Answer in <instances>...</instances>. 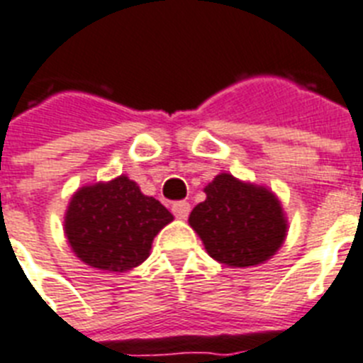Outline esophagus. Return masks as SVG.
Instances as JSON below:
<instances>
[{"label":"esophagus","mask_w":363,"mask_h":363,"mask_svg":"<svg viewBox=\"0 0 363 363\" xmlns=\"http://www.w3.org/2000/svg\"><path fill=\"white\" fill-rule=\"evenodd\" d=\"M191 211V204L189 202H185V200H179V202H174L172 204V213L178 219H187Z\"/></svg>","instance_id":"34e87169"}]
</instances>
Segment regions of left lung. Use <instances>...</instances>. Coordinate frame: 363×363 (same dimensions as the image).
Wrapping results in <instances>:
<instances>
[{
	"label": "left lung",
	"instance_id": "obj_1",
	"mask_svg": "<svg viewBox=\"0 0 363 363\" xmlns=\"http://www.w3.org/2000/svg\"><path fill=\"white\" fill-rule=\"evenodd\" d=\"M204 193V202L191 211L189 225L211 259L230 268H247L272 259L283 245L286 217L272 191L223 172Z\"/></svg>",
	"mask_w": 363,
	"mask_h": 363
}]
</instances>
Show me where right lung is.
Instances as JSON below:
<instances>
[{
  "instance_id": "add662e5",
  "label": "right lung",
  "mask_w": 363,
  "mask_h": 363,
  "mask_svg": "<svg viewBox=\"0 0 363 363\" xmlns=\"http://www.w3.org/2000/svg\"><path fill=\"white\" fill-rule=\"evenodd\" d=\"M172 213L127 176L86 185L65 211V236L72 253L91 268L127 272L150 257L153 238Z\"/></svg>"
}]
</instances>
